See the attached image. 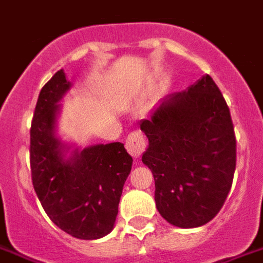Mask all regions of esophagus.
Wrapping results in <instances>:
<instances>
[{
    "mask_svg": "<svg viewBox=\"0 0 263 263\" xmlns=\"http://www.w3.org/2000/svg\"><path fill=\"white\" fill-rule=\"evenodd\" d=\"M146 139L145 136L142 135L140 132H132L129 134L125 140V147H127L128 153L131 154L132 157H140L142 153L146 150Z\"/></svg>",
    "mask_w": 263,
    "mask_h": 263,
    "instance_id": "1",
    "label": "esophagus"
}]
</instances>
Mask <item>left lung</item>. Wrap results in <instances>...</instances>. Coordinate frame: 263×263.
I'll list each match as a JSON object with an SVG mask.
<instances>
[{
  "mask_svg": "<svg viewBox=\"0 0 263 263\" xmlns=\"http://www.w3.org/2000/svg\"><path fill=\"white\" fill-rule=\"evenodd\" d=\"M149 139L142 161L154 176V200L171 225L190 229L214 219L236 170L229 107L210 76L176 92L140 121Z\"/></svg>",
  "mask_w": 263,
  "mask_h": 263,
  "instance_id": "1",
  "label": "left lung"
}]
</instances>
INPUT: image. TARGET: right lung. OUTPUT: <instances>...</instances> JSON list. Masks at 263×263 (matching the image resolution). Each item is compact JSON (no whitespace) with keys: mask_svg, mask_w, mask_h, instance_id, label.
<instances>
[{"mask_svg":"<svg viewBox=\"0 0 263 263\" xmlns=\"http://www.w3.org/2000/svg\"><path fill=\"white\" fill-rule=\"evenodd\" d=\"M71 84L56 71L43 87L30 128V167L38 200L58 228L73 237L95 240L113 230L132 157L123 143L66 150L55 135L59 100Z\"/></svg>","mask_w":263,"mask_h":263,"instance_id":"add662e5","label":"right lung"}]
</instances>
